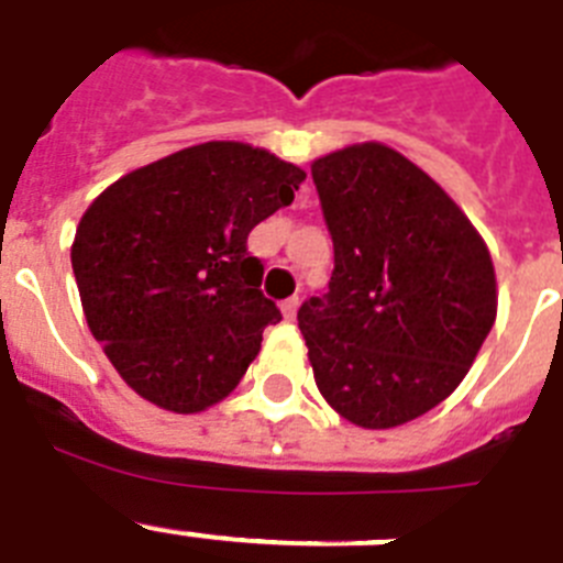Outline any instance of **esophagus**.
<instances>
[{"label":"esophagus","mask_w":563,"mask_h":563,"mask_svg":"<svg viewBox=\"0 0 563 563\" xmlns=\"http://www.w3.org/2000/svg\"><path fill=\"white\" fill-rule=\"evenodd\" d=\"M283 317H286V320H295L297 317V309H300V297H288V300H283Z\"/></svg>","instance_id":"34e87169"}]
</instances>
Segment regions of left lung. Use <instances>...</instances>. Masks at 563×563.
<instances>
[{"instance_id": "left-lung-1", "label": "left lung", "mask_w": 563, "mask_h": 563, "mask_svg": "<svg viewBox=\"0 0 563 563\" xmlns=\"http://www.w3.org/2000/svg\"><path fill=\"white\" fill-rule=\"evenodd\" d=\"M334 243L329 291L297 322L325 402L397 428L462 383L496 322L490 252L437 180L385 144L311 164Z\"/></svg>"}]
</instances>
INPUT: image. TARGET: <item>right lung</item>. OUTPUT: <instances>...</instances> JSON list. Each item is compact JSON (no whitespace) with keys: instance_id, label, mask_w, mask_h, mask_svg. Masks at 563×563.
Returning a JSON list of instances; mask_svg holds the SVG:
<instances>
[{"instance_id":"1","label":"right lung","mask_w":563,"mask_h":563,"mask_svg":"<svg viewBox=\"0 0 563 563\" xmlns=\"http://www.w3.org/2000/svg\"><path fill=\"white\" fill-rule=\"evenodd\" d=\"M300 166L238 141L146 164L92 200L73 275L92 336L135 394L198 413L241 383L283 320L261 291L249 232L288 207Z\"/></svg>"}]
</instances>
